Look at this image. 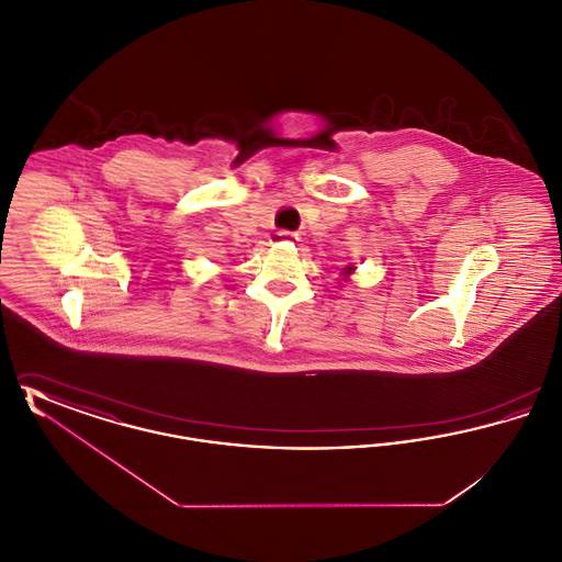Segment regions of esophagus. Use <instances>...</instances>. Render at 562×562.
I'll use <instances>...</instances> for the list:
<instances>
[{
  "instance_id": "obj_1",
  "label": "esophagus",
  "mask_w": 562,
  "mask_h": 562,
  "mask_svg": "<svg viewBox=\"0 0 562 562\" xmlns=\"http://www.w3.org/2000/svg\"><path fill=\"white\" fill-rule=\"evenodd\" d=\"M280 238H282V240L293 241L296 240V234H293V232H280Z\"/></svg>"
}]
</instances>
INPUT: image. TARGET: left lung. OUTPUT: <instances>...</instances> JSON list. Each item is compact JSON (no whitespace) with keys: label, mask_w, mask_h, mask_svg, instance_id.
<instances>
[{"label":"left lung","mask_w":562,"mask_h":562,"mask_svg":"<svg viewBox=\"0 0 562 562\" xmlns=\"http://www.w3.org/2000/svg\"><path fill=\"white\" fill-rule=\"evenodd\" d=\"M353 269H356V268H351V266H349V268L344 269V276H349V273H351V271H353Z\"/></svg>","instance_id":"8db88e82"}]
</instances>
